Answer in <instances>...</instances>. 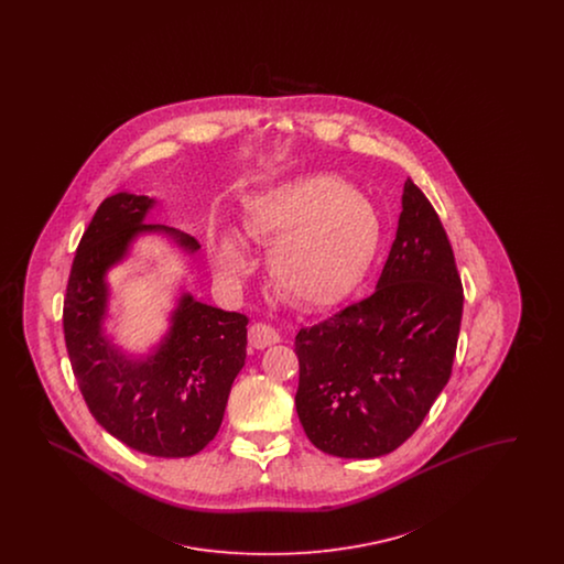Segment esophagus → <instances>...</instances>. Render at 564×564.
<instances>
[{
    "mask_svg": "<svg viewBox=\"0 0 564 564\" xmlns=\"http://www.w3.org/2000/svg\"><path fill=\"white\" fill-rule=\"evenodd\" d=\"M281 338H279V332L267 325V323H253L249 327V345L256 347V349H267L270 345H276Z\"/></svg>",
    "mask_w": 564,
    "mask_h": 564,
    "instance_id": "obj_1",
    "label": "esophagus"
}]
</instances>
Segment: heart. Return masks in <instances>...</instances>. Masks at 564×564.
Returning <instances> with one entry per match:
<instances>
[{
    "label": "heart",
    "instance_id": "b5f03b06",
    "mask_svg": "<svg viewBox=\"0 0 564 564\" xmlns=\"http://www.w3.org/2000/svg\"><path fill=\"white\" fill-rule=\"evenodd\" d=\"M245 226L272 242L269 270L274 285L295 302L325 306L349 295L375 264L382 221L372 200L334 175H297L256 194ZM212 262L224 279L251 267L241 235L217 232Z\"/></svg>",
    "mask_w": 564,
    "mask_h": 564
}]
</instances>
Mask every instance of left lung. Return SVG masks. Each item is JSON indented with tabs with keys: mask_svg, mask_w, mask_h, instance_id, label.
I'll use <instances>...</instances> for the list:
<instances>
[{
	"mask_svg": "<svg viewBox=\"0 0 564 564\" xmlns=\"http://www.w3.org/2000/svg\"><path fill=\"white\" fill-rule=\"evenodd\" d=\"M460 315L453 247L427 196L408 180L375 294L295 336V410L308 440L340 458L402 446L451 378Z\"/></svg>",
	"mask_w": 564,
	"mask_h": 564,
	"instance_id": "obj_1",
	"label": "left lung"
}]
</instances>
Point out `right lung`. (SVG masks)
<instances>
[{
    "instance_id": "1",
    "label": "right lung",
    "mask_w": 564,
    "mask_h": 564,
    "mask_svg": "<svg viewBox=\"0 0 564 564\" xmlns=\"http://www.w3.org/2000/svg\"><path fill=\"white\" fill-rule=\"evenodd\" d=\"M154 203L118 192L99 205L72 264L63 332L82 398L97 423L143 455L180 458L200 453L219 430L245 366L249 319L184 294L154 352L133 357L109 340L106 274L127 258L131 242L161 232L188 253L200 247L186 232L145 224Z\"/></svg>"
}]
</instances>
